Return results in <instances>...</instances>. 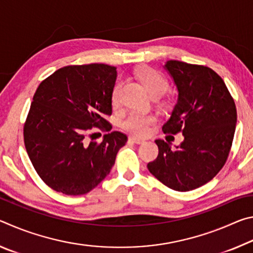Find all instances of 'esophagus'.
I'll return each instance as SVG.
<instances>
[{
    "instance_id": "34e87169",
    "label": "esophagus",
    "mask_w": 253,
    "mask_h": 253,
    "mask_svg": "<svg viewBox=\"0 0 253 253\" xmlns=\"http://www.w3.org/2000/svg\"><path fill=\"white\" fill-rule=\"evenodd\" d=\"M128 140L134 144H143L144 143V139L138 138V137H135V136H130L129 138H128Z\"/></svg>"
}]
</instances>
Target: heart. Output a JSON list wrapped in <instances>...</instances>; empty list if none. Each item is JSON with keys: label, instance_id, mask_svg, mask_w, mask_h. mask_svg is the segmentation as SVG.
I'll return each mask as SVG.
<instances>
[{"label": "heart", "instance_id": "1", "mask_svg": "<svg viewBox=\"0 0 253 253\" xmlns=\"http://www.w3.org/2000/svg\"><path fill=\"white\" fill-rule=\"evenodd\" d=\"M137 77L140 83L146 88V90L151 93V96H162L169 89V83L164 76L160 71L152 68H144L137 72ZM122 84H117L113 89L111 93V101L113 104H117L121 95ZM156 123V117L154 115H147L142 113H130L128 114L123 121V128L132 134L144 136L151 129V126Z\"/></svg>", "mask_w": 253, "mask_h": 253}]
</instances>
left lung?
<instances>
[{
	"mask_svg": "<svg viewBox=\"0 0 253 253\" xmlns=\"http://www.w3.org/2000/svg\"><path fill=\"white\" fill-rule=\"evenodd\" d=\"M164 68L176 84L177 102L163 126L169 134L182 132L183 142L156 139L158 156L147 169L172 190L186 192L204 185L228 160L237 108L223 79L211 68L169 60Z\"/></svg>",
	"mask_w": 253,
	"mask_h": 253,
	"instance_id": "8db88e82",
	"label": "left lung"
}]
</instances>
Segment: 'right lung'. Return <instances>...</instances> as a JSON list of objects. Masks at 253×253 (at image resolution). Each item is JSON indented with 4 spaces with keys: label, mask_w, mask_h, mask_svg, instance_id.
Returning a JSON list of instances; mask_svg holds the SVG:
<instances>
[{
    "label": "right lung",
    "mask_w": 253,
    "mask_h": 253,
    "mask_svg": "<svg viewBox=\"0 0 253 253\" xmlns=\"http://www.w3.org/2000/svg\"><path fill=\"white\" fill-rule=\"evenodd\" d=\"M116 68L104 63L67 66L53 72L33 96L23 136L34 169L46 185L66 195L95 188L115 164L127 142L111 131L102 142H89L92 128L109 131Z\"/></svg>",
    "instance_id": "right-lung-1"
}]
</instances>
